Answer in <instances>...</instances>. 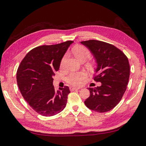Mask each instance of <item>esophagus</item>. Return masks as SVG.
<instances>
[{
  "label": "esophagus",
  "instance_id": "34e87169",
  "mask_svg": "<svg viewBox=\"0 0 146 146\" xmlns=\"http://www.w3.org/2000/svg\"><path fill=\"white\" fill-rule=\"evenodd\" d=\"M80 89V87H70V89L71 91H75V90H78Z\"/></svg>",
  "mask_w": 146,
  "mask_h": 146
}]
</instances>
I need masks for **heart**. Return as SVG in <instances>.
<instances>
[{
    "instance_id": "heart-1",
    "label": "heart",
    "mask_w": 146,
    "mask_h": 146,
    "mask_svg": "<svg viewBox=\"0 0 146 146\" xmlns=\"http://www.w3.org/2000/svg\"><path fill=\"white\" fill-rule=\"evenodd\" d=\"M72 52L75 56L80 60L82 62H85V66L87 68H92L93 66V62L88 60L91 55V51L87 47L83 45H76L72 49ZM67 55L65 54L62 57L60 63V68L63 69L64 68ZM87 61L86 62V60ZM86 74L84 71H79V72L71 73L66 77V80L68 83L70 84L73 86H77L81 84V82L86 78Z\"/></svg>"
}]
</instances>
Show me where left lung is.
Returning a JSON list of instances; mask_svg holds the SVG:
<instances>
[{
	"instance_id": "1",
	"label": "left lung",
	"mask_w": 146,
	"mask_h": 146,
	"mask_svg": "<svg viewBox=\"0 0 146 146\" xmlns=\"http://www.w3.org/2000/svg\"><path fill=\"white\" fill-rule=\"evenodd\" d=\"M81 43L94 55L98 68L93 79L102 83L88 88L90 96L85 105L95 112H108L120 102L126 90L130 72L128 59L121 50L106 42L91 39Z\"/></svg>"
}]
</instances>
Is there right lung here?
Masks as SVG:
<instances>
[{"label": "right lung", "mask_w": 146, "mask_h": 146, "mask_svg": "<svg viewBox=\"0 0 146 146\" xmlns=\"http://www.w3.org/2000/svg\"><path fill=\"white\" fill-rule=\"evenodd\" d=\"M73 41L36 47L27 53L18 66L17 84L25 100L39 114L50 117L65 108L70 91L68 86L55 91L53 76Z\"/></svg>", "instance_id": "add662e5"}]
</instances>
